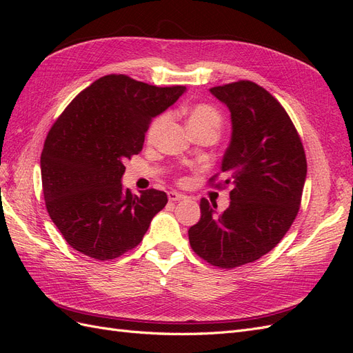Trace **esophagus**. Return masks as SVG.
I'll list each match as a JSON object with an SVG mask.
<instances>
[{
    "instance_id": "34e87169",
    "label": "esophagus",
    "mask_w": 353,
    "mask_h": 353,
    "mask_svg": "<svg viewBox=\"0 0 353 353\" xmlns=\"http://www.w3.org/2000/svg\"><path fill=\"white\" fill-rule=\"evenodd\" d=\"M168 199H169V201H178V200L185 199V196L181 194V193H176V191H169Z\"/></svg>"
}]
</instances>
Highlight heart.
<instances>
[{
  "label": "heart",
  "instance_id": "obj_1",
  "mask_svg": "<svg viewBox=\"0 0 353 353\" xmlns=\"http://www.w3.org/2000/svg\"><path fill=\"white\" fill-rule=\"evenodd\" d=\"M169 116L168 114H160L156 119L152 122L150 128H148L147 132V140L153 143L156 141V138L159 134L162 132L165 125L168 123ZM222 114L221 112L212 104L206 103H200L196 104L187 112V126L190 132H196V131H213V132H219L221 126H222Z\"/></svg>",
  "mask_w": 353,
  "mask_h": 353
}]
</instances>
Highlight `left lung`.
Masks as SVG:
<instances>
[{"label":"left lung","instance_id":"left-lung-1","mask_svg":"<svg viewBox=\"0 0 353 353\" xmlns=\"http://www.w3.org/2000/svg\"><path fill=\"white\" fill-rule=\"evenodd\" d=\"M231 113V140L222 157L230 206L218 212L200 200L190 227L191 249L219 268L254 262L271 252L301 206L306 157L283 105L259 85L240 81L209 90Z\"/></svg>","mask_w":353,"mask_h":353}]
</instances>
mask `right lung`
Returning a JSON list of instances; mask_svg holds the SVG:
<instances>
[{"instance_id":"add662e5","label":"right lung","mask_w":353,"mask_h":353,"mask_svg":"<svg viewBox=\"0 0 353 353\" xmlns=\"http://www.w3.org/2000/svg\"><path fill=\"white\" fill-rule=\"evenodd\" d=\"M185 91L108 74L74 97L52 125L41 154L42 191L70 248L108 261L140 244L168 196L154 188L131 194L122 185L123 163L143 150L153 117Z\"/></svg>"}]
</instances>
